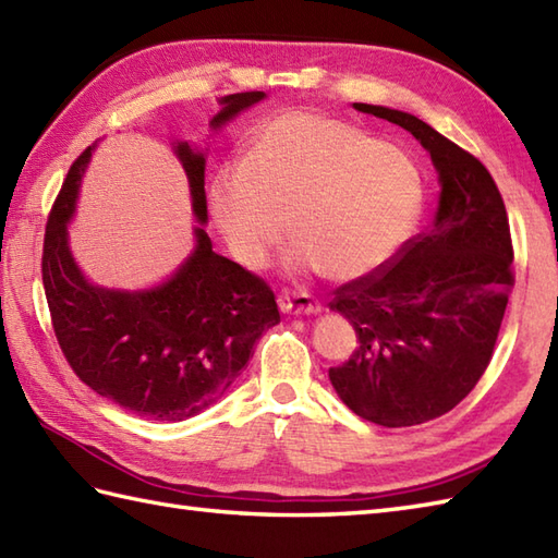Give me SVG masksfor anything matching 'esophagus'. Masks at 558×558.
Wrapping results in <instances>:
<instances>
[{"instance_id": "34e87169", "label": "esophagus", "mask_w": 558, "mask_h": 558, "mask_svg": "<svg viewBox=\"0 0 558 558\" xmlns=\"http://www.w3.org/2000/svg\"><path fill=\"white\" fill-rule=\"evenodd\" d=\"M278 306H280V312L294 314V316H300V314H318V312H322V304H318L310 292L280 294Z\"/></svg>"}]
</instances>
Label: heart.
<instances>
[{
  "mask_svg": "<svg viewBox=\"0 0 558 558\" xmlns=\"http://www.w3.org/2000/svg\"><path fill=\"white\" fill-rule=\"evenodd\" d=\"M420 206V170L405 150L310 110L272 117L242 165L210 184L213 216L240 264L264 266L290 216L298 266L338 280L381 266Z\"/></svg>",
  "mask_w": 558,
  "mask_h": 558,
  "instance_id": "1",
  "label": "heart"
}]
</instances>
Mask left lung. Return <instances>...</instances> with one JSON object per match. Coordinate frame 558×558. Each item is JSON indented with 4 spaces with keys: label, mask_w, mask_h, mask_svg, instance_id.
Wrapping results in <instances>:
<instances>
[{
    "label": "left lung",
    "mask_w": 558,
    "mask_h": 558,
    "mask_svg": "<svg viewBox=\"0 0 558 558\" xmlns=\"http://www.w3.org/2000/svg\"><path fill=\"white\" fill-rule=\"evenodd\" d=\"M354 110L408 129L441 182L434 228L330 302L360 340L345 364L330 366V384L354 414L393 429L441 417L487 372L515 282L513 242L499 186L472 153L414 114Z\"/></svg>",
    "instance_id": "8db88e82"
}]
</instances>
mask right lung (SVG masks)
<instances>
[{
    "instance_id": "obj_1",
    "label": "right lung",
    "mask_w": 558,
    "mask_h": 558,
    "mask_svg": "<svg viewBox=\"0 0 558 558\" xmlns=\"http://www.w3.org/2000/svg\"><path fill=\"white\" fill-rule=\"evenodd\" d=\"M264 90L220 98L218 129L264 100ZM90 146L69 168L45 225L43 286L59 348L71 369L98 396L158 422H180L210 408L242 374L254 342L280 324L276 294L264 280L213 252L196 228V248L170 280L144 292L105 290L83 278L66 244V222L76 208ZM194 216L208 220L206 158L177 144Z\"/></svg>"
}]
</instances>
